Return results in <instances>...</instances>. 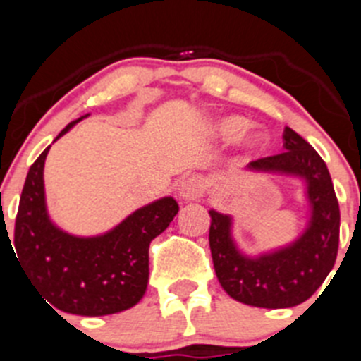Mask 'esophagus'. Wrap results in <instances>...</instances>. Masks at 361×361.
Returning <instances> with one entry per match:
<instances>
[{
    "instance_id": "1",
    "label": "esophagus",
    "mask_w": 361,
    "mask_h": 361,
    "mask_svg": "<svg viewBox=\"0 0 361 361\" xmlns=\"http://www.w3.org/2000/svg\"><path fill=\"white\" fill-rule=\"evenodd\" d=\"M206 191V180L200 175H191V177L184 178L180 186H178V195L184 202H195Z\"/></svg>"
}]
</instances>
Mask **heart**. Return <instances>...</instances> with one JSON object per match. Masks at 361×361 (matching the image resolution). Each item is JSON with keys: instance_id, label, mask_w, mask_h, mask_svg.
<instances>
[{"instance_id": "1", "label": "heart", "mask_w": 361, "mask_h": 361, "mask_svg": "<svg viewBox=\"0 0 361 361\" xmlns=\"http://www.w3.org/2000/svg\"><path fill=\"white\" fill-rule=\"evenodd\" d=\"M238 133H241L238 136V146H240L242 153H245V155H257V153H260L266 148L267 133L262 128H257V126H247L245 128V121L242 117H222L213 126V133L219 139H224V141L237 137Z\"/></svg>"}]
</instances>
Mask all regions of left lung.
Here are the masks:
<instances>
[{"instance_id":"left-lung-1","label":"left lung","mask_w":361,"mask_h":361,"mask_svg":"<svg viewBox=\"0 0 361 361\" xmlns=\"http://www.w3.org/2000/svg\"><path fill=\"white\" fill-rule=\"evenodd\" d=\"M283 149L250 162L245 170L288 175L304 183L309 220L295 240L251 257L233 238V216L209 209V250L216 279L231 298L253 307L302 304L317 293L336 262L340 208L329 170L317 149L288 126Z\"/></svg>"}]
</instances>
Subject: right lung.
I'll return each instance as SVG.
<instances>
[{
  "mask_svg": "<svg viewBox=\"0 0 361 361\" xmlns=\"http://www.w3.org/2000/svg\"><path fill=\"white\" fill-rule=\"evenodd\" d=\"M85 117L88 114L70 123L56 141ZM49 149L30 166L21 191L16 260L49 307L81 317H104L133 307L148 286L149 242L178 213L177 200H153L103 235H70L54 224L47 209L43 168Z\"/></svg>",
  "mask_w": 361,
  "mask_h": 361,
  "instance_id": "1",
  "label": "right lung"
}]
</instances>
